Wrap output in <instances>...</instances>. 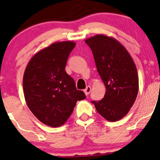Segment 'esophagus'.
Here are the masks:
<instances>
[{"mask_svg": "<svg viewBox=\"0 0 160 160\" xmlns=\"http://www.w3.org/2000/svg\"><path fill=\"white\" fill-rule=\"evenodd\" d=\"M90 91H91V87L87 86V88L83 90V92H84V93H85L86 96H88V95L89 94V92H90Z\"/></svg>", "mask_w": 160, "mask_h": 160, "instance_id": "34e87169", "label": "esophagus"}]
</instances>
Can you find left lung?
<instances>
[{
  "mask_svg": "<svg viewBox=\"0 0 160 160\" xmlns=\"http://www.w3.org/2000/svg\"><path fill=\"white\" fill-rule=\"evenodd\" d=\"M93 54L97 71L106 91L96 109L108 122H117L128 113L138 93L139 80L132 58L115 38L96 35L85 40Z\"/></svg>",
  "mask_w": 160,
  "mask_h": 160,
  "instance_id": "8db88e82",
  "label": "left lung"
}]
</instances>
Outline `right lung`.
Returning <instances> with one entry per match:
<instances>
[{
	"label": "right lung",
	"instance_id": "1",
	"mask_svg": "<svg viewBox=\"0 0 160 160\" xmlns=\"http://www.w3.org/2000/svg\"><path fill=\"white\" fill-rule=\"evenodd\" d=\"M75 45L72 41L52 43L32 58L24 72L26 104L40 122L50 127L64 124L77 102L86 98L65 71L68 56Z\"/></svg>",
	"mask_w": 160,
	"mask_h": 160
}]
</instances>
